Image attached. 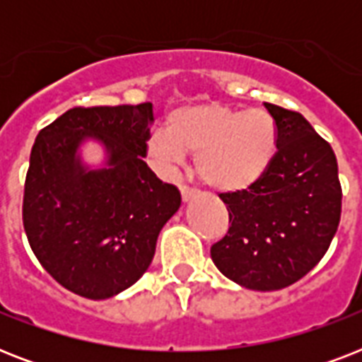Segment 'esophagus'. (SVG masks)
I'll return each instance as SVG.
<instances>
[{
	"label": "esophagus",
	"mask_w": 362,
	"mask_h": 362,
	"mask_svg": "<svg viewBox=\"0 0 362 362\" xmlns=\"http://www.w3.org/2000/svg\"><path fill=\"white\" fill-rule=\"evenodd\" d=\"M180 193H182V199H184L186 203H187V201H192V199H195L199 195L197 189H195L193 186H187V184H182Z\"/></svg>",
	"instance_id": "34e87169"
}]
</instances>
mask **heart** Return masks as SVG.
Wrapping results in <instances>:
<instances>
[{
  "instance_id": "heart-1",
  "label": "heart",
  "mask_w": 362,
  "mask_h": 362,
  "mask_svg": "<svg viewBox=\"0 0 362 362\" xmlns=\"http://www.w3.org/2000/svg\"><path fill=\"white\" fill-rule=\"evenodd\" d=\"M278 129L264 110H235L223 105H193L170 112L167 131H153L148 153L165 170L195 156L204 184L220 192H242L257 184L274 161Z\"/></svg>"
}]
</instances>
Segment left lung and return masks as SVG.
<instances>
[{
    "label": "left lung",
    "mask_w": 362,
    "mask_h": 362,
    "mask_svg": "<svg viewBox=\"0 0 362 362\" xmlns=\"http://www.w3.org/2000/svg\"><path fill=\"white\" fill-rule=\"evenodd\" d=\"M264 109L278 129L274 161L252 187L220 193L231 226L210 255L242 287L276 291L327 253L340 223L342 186L331 144L303 115L272 103Z\"/></svg>",
    "instance_id": "1"
}]
</instances>
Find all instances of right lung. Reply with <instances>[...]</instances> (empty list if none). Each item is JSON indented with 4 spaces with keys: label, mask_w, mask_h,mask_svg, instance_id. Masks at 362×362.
Listing matches in <instances>:
<instances>
[{
    "label": "right lung",
    "mask_w": 362,
    "mask_h": 362,
    "mask_svg": "<svg viewBox=\"0 0 362 362\" xmlns=\"http://www.w3.org/2000/svg\"><path fill=\"white\" fill-rule=\"evenodd\" d=\"M152 122V103L75 107L39 131L31 148L25 237L42 269L81 297L101 300L133 286L180 209L178 187L142 161ZM86 138L107 150L101 170L81 165L78 148Z\"/></svg>",
    "instance_id": "1"
}]
</instances>
